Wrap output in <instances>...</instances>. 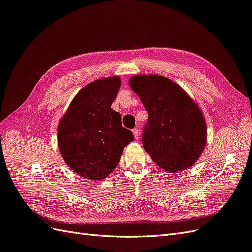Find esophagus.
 Wrapping results in <instances>:
<instances>
[{
    "mask_svg": "<svg viewBox=\"0 0 252 252\" xmlns=\"http://www.w3.org/2000/svg\"><path fill=\"white\" fill-rule=\"evenodd\" d=\"M132 132H133L134 138L138 139V138H139V129H138V128H133V129H132Z\"/></svg>",
    "mask_w": 252,
    "mask_h": 252,
    "instance_id": "esophagus-1",
    "label": "esophagus"
}]
</instances>
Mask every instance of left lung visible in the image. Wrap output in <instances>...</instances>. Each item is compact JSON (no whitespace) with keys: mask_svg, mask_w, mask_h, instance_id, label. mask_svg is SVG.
<instances>
[{"mask_svg":"<svg viewBox=\"0 0 252 252\" xmlns=\"http://www.w3.org/2000/svg\"><path fill=\"white\" fill-rule=\"evenodd\" d=\"M129 85L148 112L142 142L154 162L170 173L192 166L207 140L199 106L177 83L162 75H133Z\"/></svg>","mask_w":252,"mask_h":252,"instance_id":"8db88e82","label":"left lung"}]
</instances>
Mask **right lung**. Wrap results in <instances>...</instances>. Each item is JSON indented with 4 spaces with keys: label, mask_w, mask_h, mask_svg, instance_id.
<instances>
[{
    "label": "right lung",
    "mask_w": 252,
    "mask_h": 252,
    "mask_svg": "<svg viewBox=\"0 0 252 252\" xmlns=\"http://www.w3.org/2000/svg\"><path fill=\"white\" fill-rule=\"evenodd\" d=\"M120 77L89 83L73 97L58 126L60 154L71 170L89 180H102L118 166L123 149L133 141L111 109Z\"/></svg>",
    "instance_id": "add662e5"
}]
</instances>
